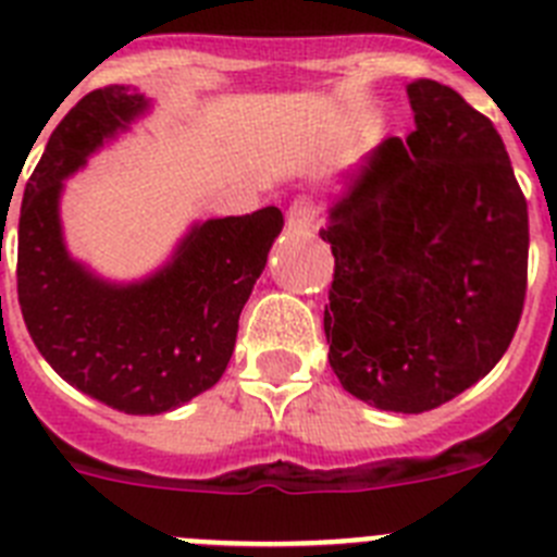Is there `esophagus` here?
<instances>
[{"label": "esophagus", "instance_id": "1", "mask_svg": "<svg viewBox=\"0 0 557 557\" xmlns=\"http://www.w3.org/2000/svg\"><path fill=\"white\" fill-rule=\"evenodd\" d=\"M285 219H288V226H292V230H308V226L317 224L319 207L313 205L311 198L302 196L288 207V215H285Z\"/></svg>", "mask_w": 557, "mask_h": 557}]
</instances>
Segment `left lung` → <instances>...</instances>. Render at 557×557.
Listing matches in <instances>:
<instances>
[{
    "mask_svg": "<svg viewBox=\"0 0 557 557\" xmlns=\"http://www.w3.org/2000/svg\"><path fill=\"white\" fill-rule=\"evenodd\" d=\"M414 132L372 151L327 212L325 336L347 393L418 414L485 379L527 294V198L499 132L451 86H406Z\"/></svg>",
    "mask_w": 557,
    "mask_h": 557,
    "instance_id": "8db88e82",
    "label": "left lung"
}]
</instances>
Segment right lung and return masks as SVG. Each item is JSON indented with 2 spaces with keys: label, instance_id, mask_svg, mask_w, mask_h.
<instances>
[{
  "label": "right lung",
  "instance_id": "1",
  "mask_svg": "<svg viewBox=\"0 0 557 557\" xmlns=\"http://www.w3.org/2000/svg\"><path fill=\"white\" fill-rule=\"evenodd\" d=\"M145 109L132 86L89 91L52 132L18 215L16 285L30 338L66 384L125 414L171 412L219 384L283 230L277 207L210 219L187 232L171 263L128 285L72 260L58 215L64 178Z\"/></svg>",
  "mask_w": 557,
  "mask_h": 557
}]
</instances>
